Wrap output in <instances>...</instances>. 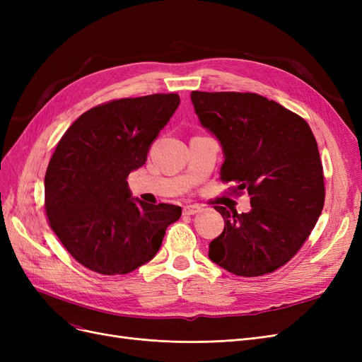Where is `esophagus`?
<instances>
[{"instance_id": "obj_1", "label": "esophagus", "mask_w": 362, "mask_h": 362, "mask_svg": "<svg viewBox=\"0 0 362 362\" xmlns=\"http://www.w3.org/2000/svg\"><path fill=\"white\" fill-rule=\"evenodd\" d=\"M201 211H202V208H201L199 205H185V206L182 208V213H184L185 216H193V214L201 213Z\"/></svg>"}]
</instances>
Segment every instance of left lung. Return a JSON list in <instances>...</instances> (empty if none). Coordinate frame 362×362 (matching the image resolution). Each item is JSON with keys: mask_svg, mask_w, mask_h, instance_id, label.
<instances>
[{"mask_svg": "<svg viewBox=\"0 0 362 362\" xmlns=\"http://www.w3.org/2000/svg\"><path fill=\"white\" fill-rule=\"evenodd\" d=\"M201 124L221 140V181L250 196V211L216 206L225 228L208 257L238 276L282 267L298 254L319 221L325 177L306 120L258 93L192 92Z\"/></svg>", "mask_w": 362, "mask_h": 362, "instance_id": "1", "label": "left lung"}]
</instances>
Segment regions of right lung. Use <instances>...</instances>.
<instances>
[{"instance_id":"1","label":"right lung","mask_w":362,"mask_h":362,"mask_svg":"<svg viewBox=\"0 0 362 362\" xmlns=\"http://www.w3.org/2000/svg\"><path fill=\"white\" fill-rule=\"evenodd\" d=\"M180 105L178 93L122 98L83 113L57 144L45 173V213L81 266L125 275L156 257L181 206L133 199L127 178Z\"/></svg>"}]
</instances>
